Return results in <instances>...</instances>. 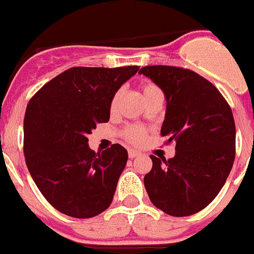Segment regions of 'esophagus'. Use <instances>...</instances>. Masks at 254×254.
<instances>
[{
	"mask_svg": "<svg viewBox=\"0 0 254 254\" xmlns=\"http://www.w3.org/2000/svg\"><path fill=\"white\" fill-rule=\"evenodd\" d=\"M138 155H141V152L137 151V150H129V151H128V156L131 159L136 158V156H138Z\"/></svg>",
	"mask_w": 254,
	"mask_h": 254,
	"instance_id": "1",
	"label": "esophagus"
}]
</instances>
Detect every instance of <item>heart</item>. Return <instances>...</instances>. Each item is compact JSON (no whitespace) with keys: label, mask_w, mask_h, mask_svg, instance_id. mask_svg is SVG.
Segmentation results:
<instances>
[{"label":"heart","mask_w":254,"mask_h":254,"mask_svg":"<svg viewBox=\"0 0 254 254\" xmlns=\"http://www.w3.org/2000/svg\"><path fill=\"white\" fill-rule=\"evenodd\" d=\"M161 91L159 90V87L154 84H146L142 86V95L143 99H147L150 96L156 95V94H160ZM118 99H120V93H117L114 95L113 100H112V109H114L118 103ZM126 138L132 143H140L142 142L143 137H145V132L141 127H137V126H131L128 128L125 131Z\"/></svg>","instance_id":"b5f03b06"}]
</instances>
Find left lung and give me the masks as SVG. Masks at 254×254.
I'll return each mask as SVG.
<instances>
[{
  "mask_svg": "<svg viewBox=\"0 0 254 254\" xmlns=\"http://www.w3.org/2000/svg\"><path fill=\"white\" fill-rule=\"evenodd\" d=\"M141 75L163 90L167 100L161 136L176 141L174 158L154 155L143 178L150 201L170 216L203 210L225 185L235 158L232 109L214 85L190 69L146 66Z\"/></svg>",
  "mask_w": 254,
  "mask_h": 254,
  "instance_id": "8db88e82",
  "label": "left lung"
}]
</instances>
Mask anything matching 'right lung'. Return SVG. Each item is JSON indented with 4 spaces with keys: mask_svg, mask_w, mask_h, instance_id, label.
Instances as JSON below:
<instances>
[{
    "mask_svg": "<svg viewBox=\"0 0 254 254\" xmlns=\"http://www.w3.org/2000/svg\"><path fill=\"white\" fill-rule=\"evenodd\" d=\"M140 67H73L29 102L24 155L31 178L60 212L77 219L109 207L128 154L120 143L95 152L87 136L111 116L114 95Z\"/></svg>",
    "mask_w": 254,
    "mask_h": 254,
    "instance_id": "1",
    "label": "right lung"
}]
</instances>
